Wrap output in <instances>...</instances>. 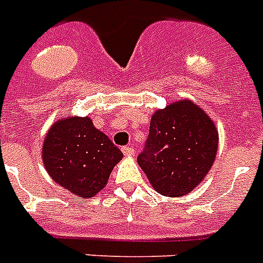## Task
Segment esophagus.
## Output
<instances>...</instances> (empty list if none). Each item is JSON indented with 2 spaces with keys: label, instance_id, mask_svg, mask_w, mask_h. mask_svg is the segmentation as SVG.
Here are the masks:
<instances>
[{
  "label": "esophagus",
  "instance_id": "1",
  "mask_svg": "<svg viewBox=\"0 0 263 263\" xmlns=\"http://www.w3.org/2000/svg\"><path fill=\"white\" fill-rule=\"evenodd\" d=\"M121 150H123L125 157H134V155H135V150H134L132 147H123Z\"/></svg>",
  "mask_w": 263,
  "mask_h": 263
}]
</instances>
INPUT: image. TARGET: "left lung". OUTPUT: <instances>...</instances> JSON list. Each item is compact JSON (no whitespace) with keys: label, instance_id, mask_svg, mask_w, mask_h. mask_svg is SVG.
I'll return each instance as SVG.
<instances>
[{"label":"left lung","instance_id":"left-lung-1","mask_svg":"<svg viewBox=\"0 0 263 263\" xmlns=\"http://www.w3.org/2000/svg\"><path fill=\"white\" fill-rule=\"evenodd\" d=\"M217 147L211 117L191 100H181L154 113L138 163L158 193L180 197L205 178Z\"/></svg>","mask_w":263,"mask_h":263}]
</instances>
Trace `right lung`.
<instances>
[{"mask_svg": "<svg viewBox=\"0 0 263 263\" xmlns=\"http://www.w3.org/2000/svg\"><path fill=\"white\" fill-rule=\"evenodd\" d=\"M43 163L51 178L76 196L93 197L104 189L123 153L89 117L55 121L47 132Z\"/></svg>", "mask_w": 263, "mask_h": 263, "instance_id": "add662e5", "label": "right lung"}]
</instances>
